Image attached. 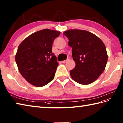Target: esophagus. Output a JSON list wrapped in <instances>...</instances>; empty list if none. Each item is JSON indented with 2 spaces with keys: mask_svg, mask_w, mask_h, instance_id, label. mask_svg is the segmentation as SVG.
Wrapping results in <instances>:
<instances>
[{
  "mask_svg": "<svg viewBox=\"0 0 123 123\" xmlns=\"http://www.w3.org/2000/svg\"><path fill=\"white\" fill-rule=\"evenodd\" d=\"M69 59H67L66 60H65V61H62V63H65V62H67V61H69Z\"/></svg>",
  "mask_w": 123,
  "mask_h": 123,
  "instance_id": "obj_1",
  "label": "esophagus"
}]
</instances>
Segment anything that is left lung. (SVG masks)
Instances as JSON below:
<instances>
[{"instance_id": "obj_1", "label": "left lung", "mask_w": 123, "mask_h": 123, "mask_svg": "<svg viewBox=\"0 0 123 123\" xmlns=\"http://www.w3.org/2000/svg\"><path fill=\"white\" fill-rule=\"evenodd\" d=\"M72 48L75 67L70 72L72 78L87 85L98 78L106 67L108 55L105 45L93 33L85 30H69L64 32Z\"/></svg>"}]
</instances>
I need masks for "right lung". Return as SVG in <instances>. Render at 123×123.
<instances>
[{
    "instance_id": "obj_1",
    "label": "right lung",
    "mask_w": 123,
    "mask_h": 123,
    "mask_svg": "<svg viewBox=\"0 0 123 123\" xmlns=\"http://www.w3.org/2000/svg\"><path fill=\"white\" fill-rule=\"evenodd\" d=\"M60 33L52 30H40L19 44L15 56L17 67L24 78L34 86H44L54 79L58 62L52 46Z\"/></svg>"
}]
</instances>
